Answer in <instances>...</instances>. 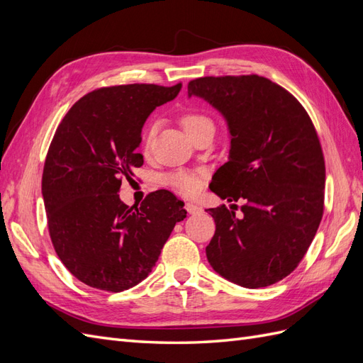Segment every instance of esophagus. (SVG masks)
<instances>
[{"instance_id":"34e87169","label":"esophagus","mask_w":363,"mask_h":363,"mask_svg":"<svg viewBox=\"0 0 363 363\" xmlns=\"http://www.w3.org/2000/svg\"><path fill=\"white\" fill-rule=\"evenodd\" d=\"M186 211H188L191 215H196V213H201L203 212V208L199 206V204H195V203H186Z\"/></svg>"}]
</instances>
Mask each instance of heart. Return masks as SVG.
<instances>
[{
  "mask_svg": "<svg viewBox=\"0 0 363 363\" xmlns=\"http://www.w3.org/2000/svg\"><path fill=\"white\" fill-rule=\"evenodd\" d=\"M180 123H182L186 133H188L191 138L196 133V131L204 128V127H213V123L211 118H207L206 115L196 113V112H184L180 116ZM155 135H156V125H151L145 133V150H148L151 147L152 140H155ZM167 183L182 194H195L200 189L201 179H200V175H196L194 172L177 171V172H172L168 175Z\"/></svg>",
  "mask_w": 363,
  "mask_h": 363,
  "instance_id": "1",
  "label": "heart"
}]
</instances>
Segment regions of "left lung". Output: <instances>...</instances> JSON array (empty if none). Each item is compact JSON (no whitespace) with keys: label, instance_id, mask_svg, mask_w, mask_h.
Instances as JSON below:
<instances>
[{"label":"left lung","instance_id":"obj_1","mask_svg":"<svg viewBox=\"0 0 363 363\" xmlns=\"http://www.w3.org/2000/svg\"><path fill=\"white\" fill-rule=\"evenodd\" d=\"M188 96L203 98L225 119L228 162L211 189L224 204L207 208L216 230L206 256L219 276L256 289L296 268L324 211L325 164L312 121L294 95L259 75L203 77Z\"/></svg>","mask_w":363,"mask_h":363}]
</instances>
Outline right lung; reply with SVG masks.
Masks as SVG:
<instances>
[{
	"label": "right lung",
	"instance_id": "add662e5",
	"mask_svg": "<svg viewBox=\"0 0 363 363\" xmlns=\"http://www.w3.org/2000/svg\"><path fill=\"white\" fill-rule=\"evenodd\" d=\"M182 83L101 87L80 98L56 130L42 174L48 230L59 259L91 288L121 292L148 277L184 203L156 191L138 206L119 199L121 182L144 164L140 133Z\"/></svg>",
	"mask_w": 363,
	"mask_h": 363
}]
</instances>
